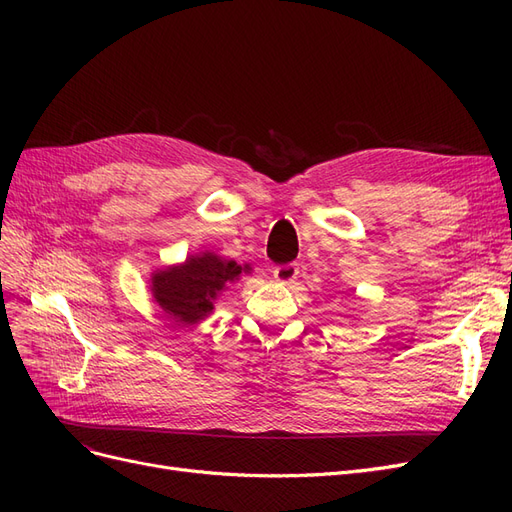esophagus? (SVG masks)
Returning a JSON list of instances; mask_svg holds the SVG:
<instances>
[{"instance_id":"34e87169","label":"esophagus","mask_w":512,"mask_h":512,"mask_svg":"<svg viewBox=\"0 0 512 512\" xmlns=\"http://www.w3.org/2000/svg\"><path fill=\"white\" fill-rule=\"evenodd\" d=\"M273 277L280 284H292L294 280L299 277V267L294 265V262H290V265H282V267H275L273 271Z\"/></svg>"}]
</instances>
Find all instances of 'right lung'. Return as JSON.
Wrapping results in <instances>:
<instances>
[{
    "instance_id": "obj_1",
    "label": "right lung",
    "mask_w": 512,
    "mask_h": 512,
    "mask_svg": "<svg viewBox=\"0 0 512 512\" xmlns=\"http://www.w3.org/2000/svg\"><path fill=\"white\" fill-rule=\"evenodd\" d=\"M247 271H252L250 265H237L235 260L207 250L190 254L179 265L153 271L149 290L166 318L192 327L213 314L222 292Z\"/></svg>"
}]
</instances>
